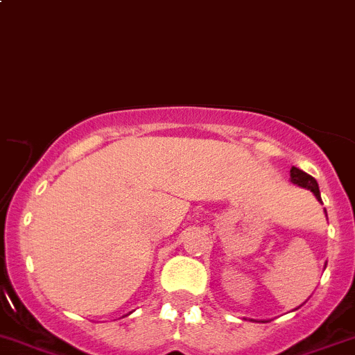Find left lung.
Returning a JSON list of instances; mask_svg holds the SVG:
<instances>
[{"instance_id":"obj_1","label":"left lung","mask_w":355,"mask_h":355,"mask_svg":"<svg viewBox=\"0 0 355 355\" xmlns=\"http://www.w3.org/2000/svg\"><path fill=\"white\" fill-rule=\"evenodd\" d=\"M290 177H291L290 180L293 182L295 185H298V187H304V189H307V191H311L312 194L315 196V199H318L319 202H322L321 201V192H319V185H318V182H315L314 177H311V175H307L305 171L298 170V168H295V166H291ZM324 213H326V208H324ZM326 216H328V215H326ZM324 269H326V267H324Z\"/></svg>"}]
</instances>
